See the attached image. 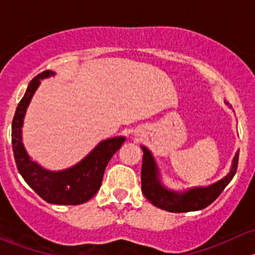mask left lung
Returning a JSON list of instances; mask_svg holds the SVG:
<instances>
[{"label":"left lung","instance_id":"obj_1","mask_svg":"<svg viewBox=\"0 0 255 255\" xmlns=\"http://www.w3.org/2000/svg\"><path fill=\"white\" fill-rule=\"evenodd\" d=\"M228 105V102H226ZM142 192L151 205L168 212H191L212 204L235 176L238 166L239 151L233 158L230 173L217 182L205 187H191L186 191H174L161 184L155 159L148 148L142 145Z\"/></svg>","mask_w":255,"mask_h":255}]
</instances>
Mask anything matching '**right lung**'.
Wrapping results in <instances>:
<instances>
[{
    "mask_svg": "<svg viewBox=\"0 0 255 255\" xmlns=\"http://www.w3.org/2000/svg\"><path fill=\"white\" fill-rule=\"evenodd\" d=\"M55 75L43 71L29 82L24 96L18 104L12 121V148L19 174L24 181L49 204L81 205L89 201L100 190L107 164L125 143V137H115L97 144L89 155L71 168L50 171L33 161L22 143V127L25 111L40 84V80Z\"/></svg>",
    "mask_w": 255,
    "mask_h": 255,
    "instance_id": "right-lung-1",
    "label": "right lung"
}]
</instances>
